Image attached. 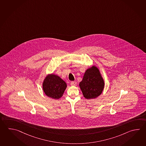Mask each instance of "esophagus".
<instances>
[{
    "label": "esophagus",
    "instance_id": "1",
    "mask_svg": "<svg viewBox=\"0 0 146 146\" xmlns=\"http://www.w3.org/2000/svg\"><path fill=\"white\" fill-rule=\"evenodd\" d=\"M77 85V82H74V81H72L71 82V86H76Z\"/></svg>",
    "mask_w": 146,
    "mask_h": 146
}]
</instances>
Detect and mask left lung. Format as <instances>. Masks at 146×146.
Here are the masks:
<instances>
[{"label": "left lung", "mask_w": 146, "mask_h": 146, "mask_svg": "<svg viewBox=\"0 0 146 146\" xmlns=\"http://www.w3.org/2000/svg\"><path fill=\"white\" fill-rule=\"evenodd\" d=\"M79 86L86 99L96 98L100 95L104 88V82L98 68L95 66L88 68Z\"/></svg>", "instance_id": "left-lung-1"}]
</instances>
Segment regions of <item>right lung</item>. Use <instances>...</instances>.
I'll return each instance as SVG.
<instances>
[{
  "instance_id": "obj_1",
  "label": "right lung",
  "mask_w": 146,
  "mask_h": 146,
  "mask_svg": "<svg viewBox=\"0 0 146 146\" xmlns=\"http://www.w3.org/2000/svg\"><path fill=\"white\" fill-rule=\"evenodd\" d=\"M67 85L57 75L48 74L42 83V89L46 96L51 98L58 99L63 96Z\"/></svg>"
}]
</instances>
